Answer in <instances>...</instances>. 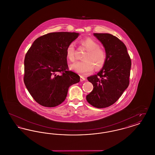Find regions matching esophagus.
<instances>
[{"instance_id": "1", "label": "esophagus", "mask_w": 155, "mask_h": 155, "mask_svg": "<svg viewBox=\"0 0 155 155\" xmlns=\"http://www.w3.org/2000/svg\"><path fill=\"white\" fill-rule=\"evenodd\" d=\"M85 78L84 77L81 75V76H80V81H85Z\"/></svg>"}]
</instances>
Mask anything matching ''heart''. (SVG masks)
Listing matches in <instances>:
<instances>
[{
  "label": "heart",
  "instance_id": "1",
  "mask_svg": "<svg viewBox=\"0 0 155 155\" xmlns=\"http://www.w3.org/2000/svg\"><path fill=\"white\" fill-rule=\"evenodd\" d=\"M87 52L84 55L83 60L77 61L70 65V68L79 74H88L91 73L94 67L96 70L103 67L106 61V53L105 51L99 47V45L95 40L87 38L81 41ZM75 48L73 42L67 46L66 49L67 59L73 61Z\"/></svg>",
  "mask_w": 155,
  "mask_h": 155
}]
</instances>
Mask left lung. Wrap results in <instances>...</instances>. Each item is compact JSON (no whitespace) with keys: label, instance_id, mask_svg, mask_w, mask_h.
Returning <instances> with one entry per match:
<instances>
[{"label":"left lung","instance_id":"obj_1","mask_svg":"<svg viewBox=\"0 0 155 155\" xmlns=\"http://www.w3.org/2000/svg\"><path fill=\"white\" fill-rule=\"evenodd\" d=\"M103 44L106 61L97 74L87 78L93 84L92 91L87 101L97 108H105L115 103L130 83L131 60L124 44L110 34L94 33Z\"/></svg>","mask_w":155,"mask_h":155}]
</instances>
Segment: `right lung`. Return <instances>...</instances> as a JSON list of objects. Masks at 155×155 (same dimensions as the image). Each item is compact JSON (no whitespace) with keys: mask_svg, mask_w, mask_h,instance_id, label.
Wrapping results in <instances>:
<instances>
[{"mask_svg":"<svg viewBox=\"0 0 155 155\" xmlns=\"http://www.w3.org/2000/svg\"><path fill=\"white\" fill-rule=\"evenodd\" d=\"M78 35L76 32L49 33L37 38L27 52L24 82L39 104L58 106L66 99L68 88L80 81L78 74L68 70L66 53L67 46Z\"/></svg>","mask_w":155,"mask_h":155,"instance_id":"right-lung-1","label":"right lung"}]
</instances>
